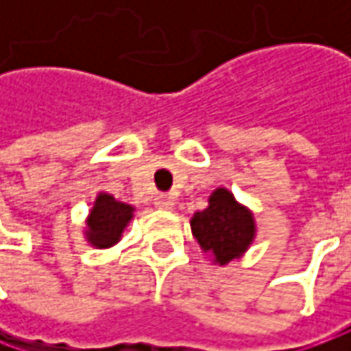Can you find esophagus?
<instances>
[{
	"label": "esophagus",
	"instance_id": "esophagus-1",
	"mask_svg": "<svg viewBox=\"0 0 351 351\" xmlns=\"http://www.w3.org/2000/svg\"><path fill=\"white\" fill-rule=\"evenodd\" d=\"M154 205L158 207V209H162V210L173 209V201H171V197L166 195V193H160V195H156Z\"/></svg>",
	"mask_w": 351,
	"mask_h": 351
}]
</instances>
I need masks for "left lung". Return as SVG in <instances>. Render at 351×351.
<instances>
[{"instance_id":"1","label":"left lung","mask_w":351,"mask_h":351,"mask_svg":"<svg viewBox=\"0 0 351 351\" xmlns=\"http://www.w3.org/2000/svg\"><path fill=\"white\" fill-rule=\"evenodd\" d=\"M191 230L203 252L219 263H228L248 248L254 238V219L240 207L232 193L217 189L209 199V207L195 213Z\"/></svg>"}]
</instances>
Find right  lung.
<instances>
[{"label":"right lung","instance_id":"add662e5","mask_svg":"<svg viewBox=\"0 0 351 351\" xmlns=\"http://www.w3.org/2000/svg\"><path fill=\"white\" fill-rule=\"evenodd\" d=\"M132 217V207L115 197L101 193L95 201V207L91 209L88 219V238L89 242L97 248H109L123 234V228Z\"/></svg>","mask_w":351,"mask_h":351}]
</instances>
